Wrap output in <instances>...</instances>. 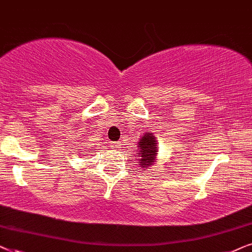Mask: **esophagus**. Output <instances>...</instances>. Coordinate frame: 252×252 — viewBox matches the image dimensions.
<instances>
[{"instance_id": "obj_1", "label": "esophagus", "mask_w": 252, "mask_h": 252, "mask_svg": "<svg viewBox=\"0 0 252 252\" xmlns=\"http://www.w3.org/2000/svg\"><path fill=\"white\" fill-rule=\"evenodd\" d=\"M110 147H112V149H120L121 147V143L120 142H116V143H112L110 144Z\"/></svg>"}]
</instances>
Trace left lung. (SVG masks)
I'll return each instance as SVG.
<instances>
[{
	"mask_svg": "<svg viewBox=\"0 0 252 252\" xmlns=\"http://www.w3.org/2000/svg\"><path fill=\"white\" fill-rule=\"evenodd\" d=\"M138 149L136 151V158L138 160V165L143 169L150 168L151 166L156 165L158 157V140L153 132L146 131L140 137L138 142Z\"/></svg>",
	"mask_w": 252,
	"mask_h": 252,
	"instance_id": "1",
	"label": "left lung"
}]
</instances>
